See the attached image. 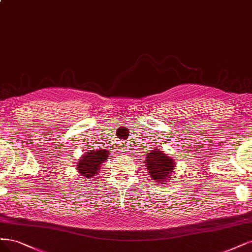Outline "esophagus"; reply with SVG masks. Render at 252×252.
I'll return each instance as SVG.
<instances>
[{
    "instance_id": "1",
    "label": "esophagus",
    "mask_w": 252,
    "mask_h": 252,
    "mask_svg": "<svg viewBox=\"0 0 252 252\" xmlns=\"http://www.w3.org/2000/svg\"><path fill=\"white\" fill-rule=\"evenodd\" d=\"M123 150H124V149H121V151H123Z\"/></svg>"
}]
</instances>
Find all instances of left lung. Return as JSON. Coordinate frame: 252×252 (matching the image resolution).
<instances>
[{"label":"left lung","instance_id":"8db88e82","mask_svg":"<svg viewBox=\"0 0 252 252\" xmlns=\"http://www.w3.org/2000/svg\"><path fill=\"white\" fill-rule=\"evenodd\" d=\"M146 166L148 168L150 176L155 181H167L171 172L174 170V161L167 154L158 149H154L148 153L146 158Z\"/></svg>","mask_w":252,"mask_h":252}]
</instances>
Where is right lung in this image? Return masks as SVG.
<instances>
[{"label": "right lung", "instance_id": "obj_1", "mask_svg": "<svg viewBox=\"0 0 252 252\" xmlns=\"http://www.w3.org/2000/svg\"><path fill=\"white\" fill-rule=\"evenodd\" d=\"M108 151L107 150H91L90 152H86L83 155L80 161L78 162V172L86 178H91L98 174V171L100 170L102 162L105 161L108 158Z\"/></svg>", "mask_w": 252, "mask_h": 252}]
</instances>
